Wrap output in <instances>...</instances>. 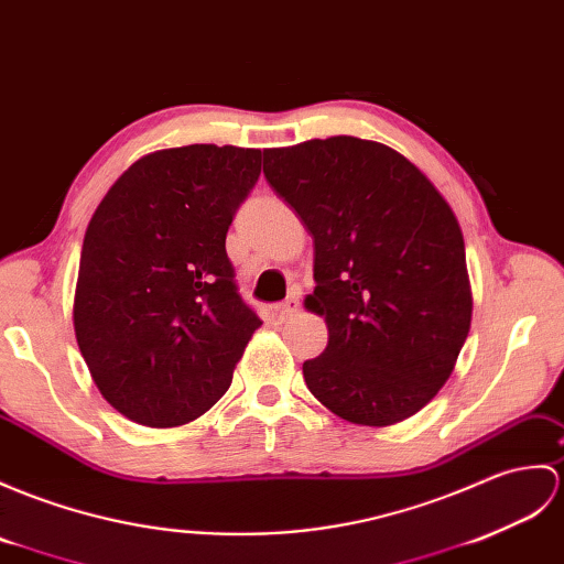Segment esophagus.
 <instances>
[{
    "instance_id": "obj_1",
    "label": "esophagus",
    "mask_w": 564,
    "mask_h": 564,
    "mask_svg": "<svg viewBox=\"0 0 564 564\" xmlns=\"http://www.w3.org/2000/svg\"><path fill=\"white\" fill-rule=\"evenodd\" d=\"M297 307H300V300L295 295H291V297L283 300V303H279L273 310H276V317L279 319H288V317H293V314L297 312Z\"/></svg>"
}]
</instances>
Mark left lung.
Listing matches in <instances>:
<instances>
[{"label": "left lung", "mask_w": 564, "mask_h": 564, "mask_svg": "<svg viewBox=\"0 0 564 564\" xmlns=\"http://www.w3.org/2000/svg\"><path fill=\"white\" fill-rule=\"evenodd\" d=\"M264 177L310 230L329 329L307 389L348 423L415 415L454 372L474 295L452 206L405 155L358 137L264 151Z\"/></svg>", "instance_id": "1"}]
</instances>
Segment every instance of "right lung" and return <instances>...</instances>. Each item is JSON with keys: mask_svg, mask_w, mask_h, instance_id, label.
<instances>
[{"mask_svg": "<svg viewBox=\"0 0 564 564\" xmlns=\"http://www.w3.org/2000/svg\"><path fill=\"white\" fill-rule=\"evenodd\" d=\"M259 173V149H163L129 165L90 218L76 344L129 421L185 425L228 391L261 319L238 295L226 232Z\"/></svg>", "mask_w": 564, "mask_h": 564, "instance_id": "add662e5", "label": "right lung"}]
</instances>
